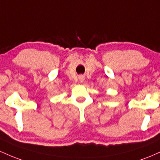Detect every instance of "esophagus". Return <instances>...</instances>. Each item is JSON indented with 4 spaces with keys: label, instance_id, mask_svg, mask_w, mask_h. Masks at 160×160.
Segmentation results:
<instances>
[{
    "label": "esophagus",
    "instance_id": "1",
    "mask_svg": "<svg viewBox=\"0 0 160 160\" xmlns=\"http://www.w3.org/2000/svg\"><path fill=\"white\" fill-rule=\"evenodd\" d=\"M83 80H84V77L83 76L79 77V81H80V82H83Z\"/></svg>",
    "mask_w": 160,
    "mask_h": 160
}]
</instances>
